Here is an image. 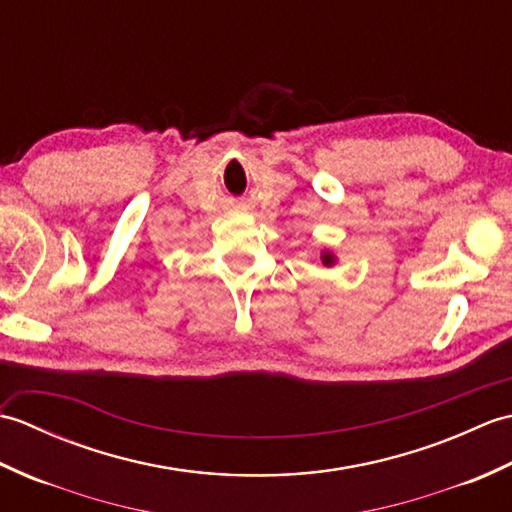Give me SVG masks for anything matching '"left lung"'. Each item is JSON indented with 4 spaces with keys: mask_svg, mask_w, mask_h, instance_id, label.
<instances>
[{
    "mask_svg": "<svg viewBox=\"0 0 512 512\" xmlns=\"http://www.w3.org/2000/svg\"><path fill=\"white\" fill-rule=\"evenodd\" d=\"M321 262H323L325 266H330V264H334V257H332L330 253H323V255H321Z\"/></svg>",
    "mask_w": 512,
    "mask_h": 512,
    "instance_id": "obj_1",
    "label": "left lung"
}]
</instances>
